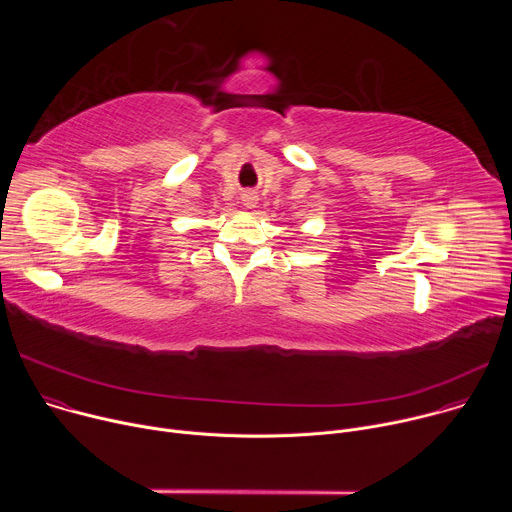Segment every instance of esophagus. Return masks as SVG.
Segmentation results:
<instances>
[{"label": "esophagus", "instance_id": "obj_1", "mask_svg": "<svg viewBox=\"0 0 512 512\" xmlns=\"http://www.w3.org/2000/svg\"><path fill=\"white\" fill-rule=\"evenodd\" d=\"M257 202H259L257 192H245V194H243V204H245L247 208H255Z\"/></svg>", "mask_w": 512, "mask_h": 512}]
</instances>
